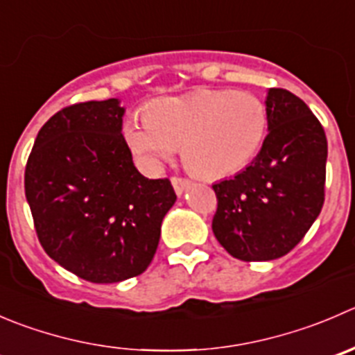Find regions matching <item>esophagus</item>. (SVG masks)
Returning <instances> with one entry per match:
<instances>
[{
	"mask_svg": "<svg viewBox=\"0 0 355 355\" xmlns=\"http://www.w3.org/2000/svg\"><path fill=\"white\" fill-rule=\"evenodd\" d=\"M171 185H173L175 192H177L178 196H182L185 192V189L191 185V180H187V178H180V177H173L171 178Z\"/></svg>",
	"mask_w": 355,
	"mask_h": 355,
	"instance_id": "esophagus-1",
	"label": "esophagus"
}]
</instances>
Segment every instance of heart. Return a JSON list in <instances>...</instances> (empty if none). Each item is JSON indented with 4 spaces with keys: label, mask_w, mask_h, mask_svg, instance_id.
Listing matches in <instances>:
<instances>
[{
    "label": "heart",
    "mask_w": 355,
    "mask_h": 355,
    "mask_svg": "<svg viewBox=\"0 0 355 355\" xmlns=\"http://www.w3.org/2000/svg\"><path fill=\"white\" fill-rule=\"evenodd\" d=\"M267 109L250 92L201 90L154 102L126 119L123 135L135 159L159 170L178 146L191 170L220 178L243 170L267 133Z\"/></svg>",
    "instance_id": "obj_1"
}]
</instances>
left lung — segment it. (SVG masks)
I'll list each match as a JSON object with an SVG mask.
<instances>
[{
	"label": "left lung",
	"instance_id": "left-lung-1",
	"mask_svg": "<svg viewBox=\"0 0 355 355\" xmlns=\"http://www.w3.org/2000/svg\"><path fill=\"white\" fill-rule=\"evenodd\" d=\"M269 133L250 166L213 185L218 208L211 229L244 261L276 260L307 234L324 202L328 142L302 98L270 88L265 98Z\"/></svg>",
	"mask_w": 355,
	"mask_h": 355
}]
</instances>
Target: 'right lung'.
I'll list each match as a JSON object with an SVG mask.
<instances>
[{
  "label": "right lung",
  "mask_w": 355,
  "mask_h": 355,
  "mask_svg": "<svg viewBox=\"0 0 355 355\" xmlns=\"http://www.w3.org/2000/svg\"><path fill=\"white\" fill-rule=\"evenodd\" d=\"M123 116L118 98L62 109L40 130L26 166V198L43 250L97 284L149 267L177 201L168 178L150 180L135 168Z\"/></svg>",
  "instance_id": "add662e5"
}]
</instances>
